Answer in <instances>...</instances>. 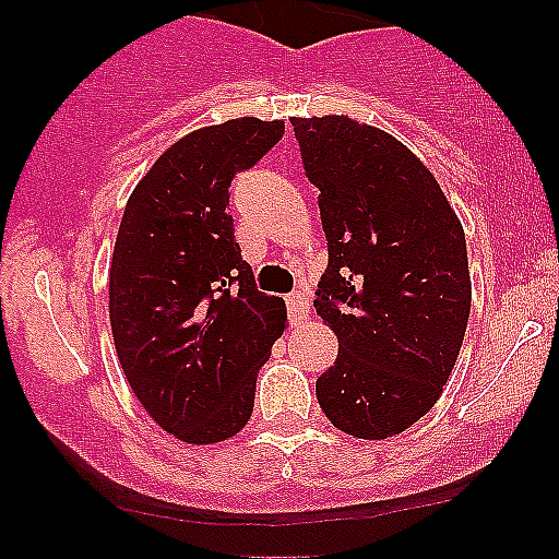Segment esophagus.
<instances>
[{"mask_svg":"<svg viewBox=\"0 0 559 559\" xmlns=\"http://www.w3.org/2000/svg\"><path fill=\"white\" fill-rule=\"evenodd\" d=\"M286 307H288V320H292V325L305 323L307 316H310V299H307L305 292L288 294Z\"/></svg>","mask_w":559,"mask_h":559,"instance_id":"esophagus-1","label":"esophagus"}]
</instances>
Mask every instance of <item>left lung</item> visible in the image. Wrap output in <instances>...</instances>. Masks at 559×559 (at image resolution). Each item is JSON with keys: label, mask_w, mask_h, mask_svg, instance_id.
<instances>
[{"label": "left lung", "mask_w": 559, "mask_h": 559, "mask_svg": "<svg viewBox=\"0 0 559 559\" xmlns=\"http://www.w3.org/2000/svg\"><path fill=\"white\" fill-rule=\"evenodd\" d=\"M318 186L329 267L316 310L338 338L318 378L325 418L357 439H389L444 391L471 316L465 234L431 170L381 128L292 118Z\"/></svg>", "instance_id": "8db88e82"}]
</instances>
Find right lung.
Instances as JSON below:
<instances>
[{
	"label": "right lung",
	"mask_w": 559,
	"mask_h": 559,
	"mask_svg": "<svg viewBox=\"0 0 559 559\" xmlns=\"http://www.w3.org/2000/svg\"><path fill=\"white\" fill-rule=\"evenodd\" d=\"M284 136V120L199 128L157 157L126 204L110 265V325L141 407L186 444L247 426L254 386L286 329L258 292L228 215V186Z\"/></svg>",
	"instance_id": "add662e5"
}]
</instances>
